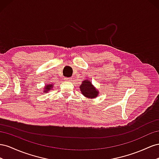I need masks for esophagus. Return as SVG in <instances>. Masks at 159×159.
Masks as SVG:
<instances>
[{"instance_id":"1","label":"esophagus","mask_w":159,"mask_h":159,"mask_svg":"<svg viewBox=\"0 0 159 159\" xmlns=\"http://www.w3.org/2000/svg\"><path fill=\"white\" fill-rule=\"evenodd\" d=\"M65 79L66 81H68V82H69V81H71V79H70V78H65Z\"/></svg>"}]
</instances>
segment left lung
I'll return each mask as SVG.
<instances>
[{
  "mask_svg": "<svg viewBox=\"0 0 159 159\" xmlns=\"http://www.w3.org/2000/svg\"><path fill=\"white\" fill-rule=\"evenodd\" d=\"M80 89L84 97L90 98L97 97L99 93L98 90L93 87L91 83L88 80L83 81L80 85Z\"/></svg>",
  "mask_w": 159,
  "mask_h": 159,
  "instance_id": "8db88e82",
  "label": "left lung"
}]
</instances>
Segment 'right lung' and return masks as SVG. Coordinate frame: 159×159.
<instances>
[{
    "mask_svg": "<svg viewBox=\"0 0 159 159\" xmlns=\"http://www.w3.org/2000/svg\"><path fill=\"white\" fill-rule=\"evenodd\" d=\"M52 88V84H49V85H46V87H45V89L44 90V92H47L48 90H51V89Z\"/></svg>",
    "mask_w": 159,
    "mask_h": 159,
    "instance_id": "right-lung-1",
    "label": "right lung"
}]
</instances>
